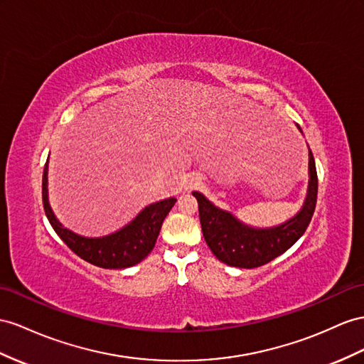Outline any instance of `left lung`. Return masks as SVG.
<instances>
[{"label": "left lung", "mask_w": 364, "mask_h": 364, "mask_svg": "<svg viewBox=\"0 0 364 364\" xmlns=\"http://www.w3.org/2000/svg\"><path fill=\"white\" fill-rule=\"evenodd\" d=\"M89 126L73 132L68 146H64V160H72L80 152V143L89 138ZM49 158L43 173V206L46 217L58 237L85 262L102 269H124L141 263L154 249L158 234L167 213L175 204V198H166L147 204L124 226L101 237H85L66 228L58 220L49 200Z\"/></svg>", "instance_id": "8db88e82"}]
</instances>
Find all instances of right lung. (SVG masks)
I'll return each instance as SVG.
<instances>
[{
	"mask_svg": "<svg viewBox=\"0 0 364 364\" xmlns=\"http://www.w3.org/2000/svg\"><path fill=\"white\" fill-rule=\"evenodd\" d=\"M316 189L315 161L309 151V184L303 206L296 215L278 226L252 228L217 208L203 193L193 192V197L198 201L203 235L212 252L229 266L252 269L272 262L303 237L315 209Z\"/></svg>",
	"mask_w": 364,
	"mask_h": 364,
	"instance_id": "1",
	"label": "right lung"
}]
</instances>
